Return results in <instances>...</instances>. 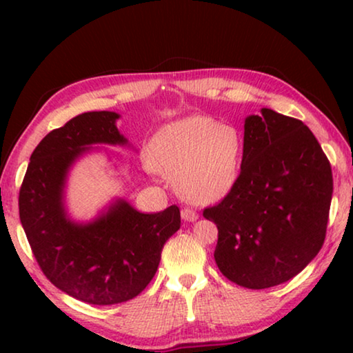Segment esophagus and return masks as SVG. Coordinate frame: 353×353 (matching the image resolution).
<instances>
[{
	"label": "esophagus",
	"mask_w": 353,
	"mask_h": 353,
	"mask_svg": "<svg viewBox=\"0 0 353 353\" xmlns=\"http://www.w3.org/2000/svg\"><path fill=\"white\" fill-rule=\"evenodd\" d=\"M181 219L185 221H196L197 219H199V215H197V212H194L192 209H183Z\"/></svg>",
	"instance_id": "34e87169"
}]
</instances>
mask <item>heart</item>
Segmentation results:
<instances>
[{"label":"heart","mask_w":353,"mask_h":353,"mask_svg":"<svg viewBox=\"0 0 353 353\" xmlns=\"http://www.w3.org/2000/svg\"><path fill=\"white\" fill-rule=\"evenodd\" d=\"M244 143L239 130L205 115H188L159 130L149 143V165L175 178L192 204L225 199L238 185Z\"/></svg>","instance_id":"1"}]
</instances>
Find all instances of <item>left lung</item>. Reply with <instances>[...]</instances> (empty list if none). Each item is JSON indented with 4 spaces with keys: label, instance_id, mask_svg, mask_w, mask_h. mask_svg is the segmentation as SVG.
<instances>
[{
    "label": "left lung",
    "instance_id": "8db88e82",
    "mask_svg": "<svg viewBox=\"0 0 353 353\" xmlns=\"http://www.w3.org/2000/svg\"><path fill=\"white\" fill-rule=\"evenodd\" d=\"M331 197L330 161L307 125L267 108L248 115L238 185L204 210L220 272L249 289L289 281L320 252Z\"/></svg>",
    "mask_w": 353,
    "mask_h": 353
}]
</instances>
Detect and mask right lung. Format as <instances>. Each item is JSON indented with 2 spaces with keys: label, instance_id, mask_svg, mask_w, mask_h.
<instances>
[{
  "label": "right lung",
  "instance_id": "1",
  "mask_svg": "<svg viewBox=\"0 0 353 353\" xmlns=\"http://www.w3.org/2000/svg\"><path fill=\"white\" fill-rule=\"evenodd\" d=\"M119 119L109 110L85 112L48 133L32 154L19 194L22 228L43 273L61 291L93 305L137 297L181 223L176 205L146 214L123 197H114L90 220L72 216L65 192L75 163L103 151L93 146L132 148L119 132ZM112 157L122 159L109 151Z\"/></svg>",
  "mask_w": 353,
  "mask_h": 353
}]
</instances>
